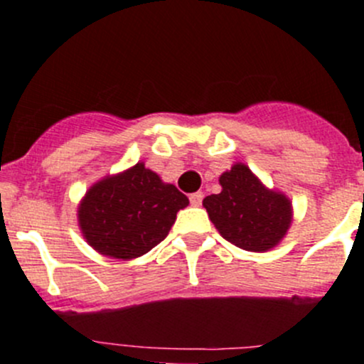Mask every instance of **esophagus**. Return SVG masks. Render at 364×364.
Masks as SVG:
<instances>
[{"instance_id": "34e87169", "label": "esophagus", "mask_w": 364, "mask_h": 364, "mask_svg": "<svg viewBox=\"0 0 364 364\" xmlns=\"http://www.w3.org/2000/svg\"><path fill=\"white\" fill-rule=\"evenodd\" d=\"M203 198H205V193L203 192H193L190 193V203H192L193 206H201Z\"/></svg>"}]
</instances>
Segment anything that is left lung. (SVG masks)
I'll return each mask as SVG.
<instances>
[{"instance_id":"obj_1","label":"left lung","mask_w":364,"mask_h":364,"mask_svg":"<svg viewBox=\"0 0 364 364\" xmlns=\"http://www.w3.org/2000/svg\"><path fill=\"white\" fill-rule=\"evenodd\" d=\"M220 193L203 199L217 232L237 247L264 253L282 242L293 223V203L284 192L267 188L244 163L219 178Z\"/></svg>"}]
</instances>
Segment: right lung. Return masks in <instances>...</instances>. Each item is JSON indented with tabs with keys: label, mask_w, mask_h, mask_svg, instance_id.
Segmentation results:
<instances>
[{
	"label": "right lung",
	"mask_w": 364,
	"mask_h": 364,
	"mask_svg": "<svg viewBox=\"0 0 364 364\" xmlns=\"http://www.w3.org/2000/svg\"><path fill=\"white\" fill-rule=\"evenodd\" d=\"M186 206L185 193L138 161L91 185L77 217L84 239L97 253L132 260L158 246Z\"/></svg>",
	"instance_id": "add662e5"
}]
</instances>
